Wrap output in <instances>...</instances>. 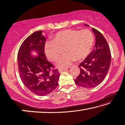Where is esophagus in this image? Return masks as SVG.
Masks as SVG:
<instances>
[{"instance_id": "obj_1", "label": "esophagus", "mask_w": 125, "mask_h": 125, "mask_svg": "<svg viewBox=\"0 0 125 125\" xmlns=\"http://www.w3.org/2000/svg\"><path fill=\"white\" fill-rule=\"evenodd\" d=\"M67 69H66V68H64V69H59L58 70V72H59V73H61V72H63V71H67Z\"/></svg>"}]
</instances>
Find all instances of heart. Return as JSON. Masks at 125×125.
I'll use <instances>...</instances> for the list:
<instances>
[{
	"mask_svg": "<svg viewBox=\"0 0 125 125\" xmlns=\"http://www.w3.org/2000/svg\"><path fill=\"white\" fill-rule=\"evenodd\" d=\"M94 44V36L89 30L78 31L67 29L58 32L54 36L52 42L45 45L46 56L52 62L57 61L61 56L60 49H64L66 54L57 61L58 68L68 67L76 60H82L92 51Z\"/></svg>",
	"mask_w": 125,
	"mask_h": 125,
	"instance_id": "heart-1",
	"label": "heart"
}]
</instances>
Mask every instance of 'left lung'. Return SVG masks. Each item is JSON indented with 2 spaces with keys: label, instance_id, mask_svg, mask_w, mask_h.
<instances>
[{
  "label": "left lung",
  "instance_id": "8db88e82",
  "mask_svg": "<svg viewBox=\"0 0 125 125\" xmlns=\"http://www.w3.org/2000/svg\"><path fill=\"white\" fill-rule=\"evenodd\" d=\"M92 30L95 36L94 49L79 65L80 73L74 80L78 86L87 89L96 87L103 82L111 62L110 49L105 39L96 29L93 28Z\"/></svg>",
  "mask_w": 125,
  "mask_h": 125
}]
</instances>
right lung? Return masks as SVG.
<instances>
[{
    "label": "right lung",
    "mask_w": 125,
    "mask_h": 125,
    "mask_svg": "<svg viewBox=\"0 0 125 125\" xmlns=\"http://www.w3.org/2000/svg\"><path fill=\"white\" fill-rule=\"evenodd\" d=\"M45 42L42 31L32 33L22 44L17 56L22 83L30 91L40 96L46 95L57 88L60 75L57 69L51 71L54 66L45 54Z\"/></svg>",
    "instance_id": "1"
}]
</instances>
